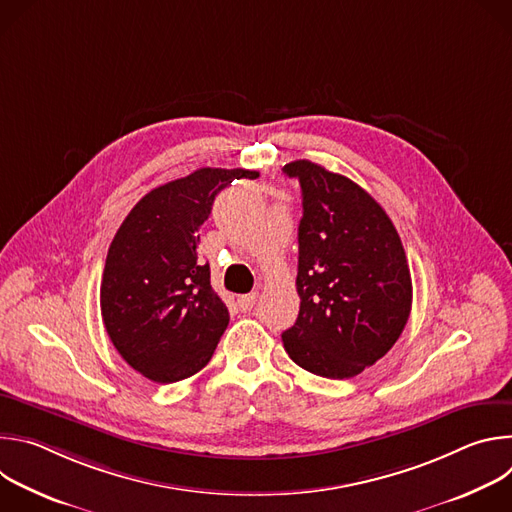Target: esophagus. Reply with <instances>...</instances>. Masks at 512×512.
<instances>
[{"label": "esophagus", "mask_w": 512, "mask_h": 512, "mask_svg": "<svg viewBox=\"0 0 512 512\" xmlns=\"http://www.w3.org/2000/svg\"><path fill=\"white\" fill-rule=\"evenodd\" d=\"M255 302H257V291H251V294L237 298V306L241 312H249L255 306Z\"/></svg>", "instance_id": "34e87169"}]
</instances>
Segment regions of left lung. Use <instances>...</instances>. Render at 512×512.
I'll use <instances>...</instances> for the list:
<instances>
[{
  "mask_svg": "<svg viewBox=\"0 0 512 512\" xmlns=\"http://www.w3.org/2000/svg\"><path fill=\"white\" fill-rule=\"evenodd\" d=\"M302 186L296 324L281 334L298 367L350 379L385 356L411 312L405 249L381 204L346 176L296 160Z\"/></svg>",
  "mask_w": 512,
  "mask_h": 512,
  "instance_id": "obj_1",
  "label": "left lung"
}]
</instances>
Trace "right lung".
I'll return each mask as SVG.
<instances>
[{"instance_id": "1", "label": "right lung", "mask_w": 512, "mask_h": 512, "mask_svg": "<svg viewBox=\"0 0 512 512\" xmlns=\"http://www.w3.org/2000/svg\"><path fill=\"white\" fill-rule=\"evenodd\" d=\"M253 170L200 168L145 194L125 216L101 281L105 330L131 369L176 383L204 369L229 326L196 249L214 196Z\"/></svg>"}]
</instances>
